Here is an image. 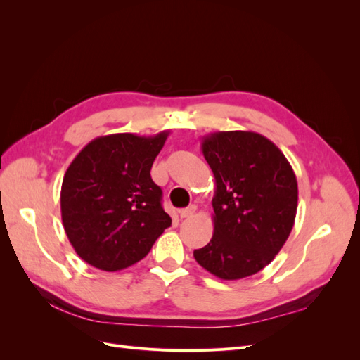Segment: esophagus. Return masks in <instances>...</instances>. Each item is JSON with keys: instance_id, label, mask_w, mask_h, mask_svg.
Here are the masks:
<instances>
[{"instance_id": "obj_1", "label": "esophagus", "mask_w": 360, "mask_h": 360, "mask_svg": "<svg viewBox=\"0 0 360 360\" xmlns=\"http://www.w3.org/2000/svg\"><path fill=\"white\" fill-rule=\"evenodd\" d=\"M179 213H180V217H191L197 213V205H189L188 209H181Z\"/></svg>"}]
</instances>
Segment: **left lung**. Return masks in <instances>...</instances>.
<instances>
[{
  "instance_id": "1",
  "label": "left lung",
  "mask_w": 360,
  "mask_h": 360,
  "mask_svg": "<svg viewBox=\"0 0 360 360\" xmlns=\"http://www.w3.org/2000/svg\"><path fill=\"white\" fill-rule=\"evenodd\" d=\"M214 181L213 237L193 250L212 275L236 281L271 263L292 230L297 180L284 153L266 136L245 130L202 138Z\"/></svg>"
}]
</instances>
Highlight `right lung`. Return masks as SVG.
Returning a JSON list of instances; mask_svg holds the SVG:
<instances>
[{"instance_id":"1","label":"right lung","mask_w":360,"mask_h":360,"mask_svg":"<svg viewBox=\"0 0 360 360\" xmlns=\"http://www.w3.org/2000/svg\"><path fill=\"white\" fill-rule=\"evenodd\" d=\"M168 135L99 136L72 160L61 184V219L85 263L123 270L143 259L171 225L150 176Z\"/></svg>"}]
</instances>
